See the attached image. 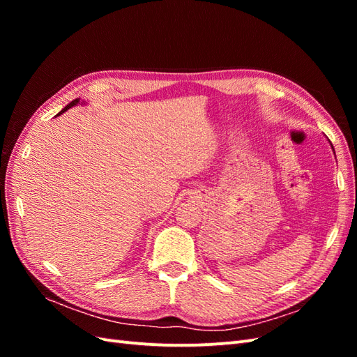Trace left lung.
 Segmentation results:
<instances>
[{
  "label": "left lung",
  "instance_id": "left-lung-1",
  "mask_svg": "<svg viewBox=\"0 0 357 357\" xmlns=\"http://www.w3.org/2000/svg\"><path fill=\"white\" fill-rule=\"evenodd\" d=\"M329 143H331V142H329ZM331 147H332V149H333V146H332V144H331ZM333 153H335V152H333Z\"/></svg>",
  "mask_w": 357,
  "mask_h": 357
}]
</instances>
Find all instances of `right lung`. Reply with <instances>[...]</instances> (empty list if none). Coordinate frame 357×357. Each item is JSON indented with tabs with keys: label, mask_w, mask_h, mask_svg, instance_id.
Here are the masks:
<instances>
[{
	"label": "right lung",
	"mask_w": 357,
	"mask_h": 357,
	"mask_svg": "<svg viewBox=\"0 0 357 357\" xmlns=\"http://www.w3.org/2000/svg\"><path fill=\"white\" fill-rule=\"evenodd\" d=\"M83 105V104H88V102H86V101H80V98H77V100H74L73 102H70L67 107H63V109L56 114V116H59V114H62V113H66L68 109H71V107H74V105Z\"/></svg>",
	"instance_id": "obj_1"
}]
</instances>
